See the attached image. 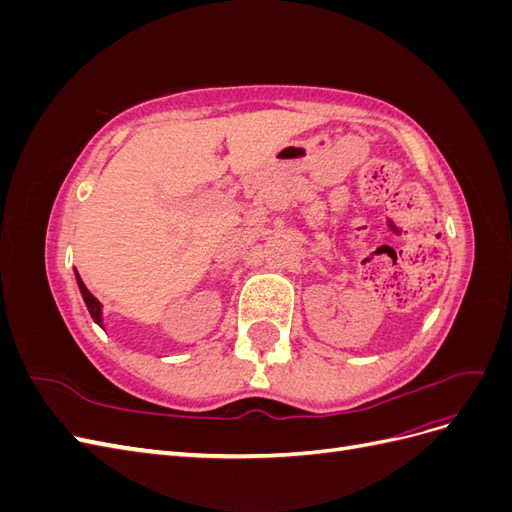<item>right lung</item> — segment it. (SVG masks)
Here are the masks:
<instances>
[{
    "label": "right lung",
    "mask_w": 512,
    "mask_h": 512,
    "mask_svg": "<svg viewBox=\"0 0 512 512\" xmlns=\"http://www.w3.org/2000/svg\"><path fill=\"white\" fill-rule=\"evenodd\" d=\"M76 282H79V288H81V294H83V299H85V305H87V309H89L91 318H94V322H98L100 327H102V305H100V301L94 297V294H91V292L87 290V286L83 284L79 273H76Z\"/></svg>",
    "instance_id": "obj_1"
}]
</instances>
